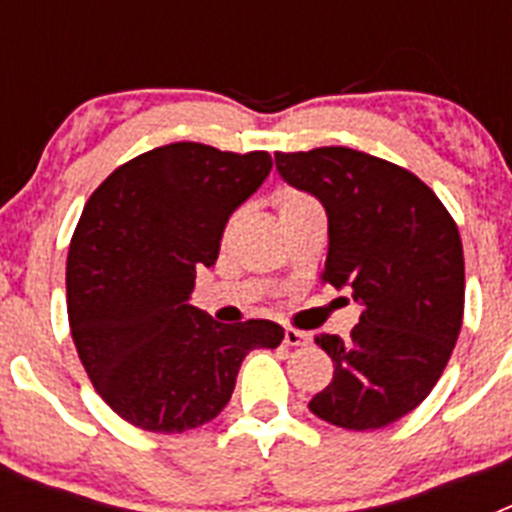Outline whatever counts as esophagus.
I'll use <instances>...</instances> for the list:
<instances>
[{
    "instance_id": "obj_1",
    "label": "esophagus",
    "mask_w": 512,
    "mask_h": 512,
    "mask_svg": "<svg viewBox=\"0 0 512 512\" xmlns=\"http://www.w3.org/2000/svg\"><path fill=\"white\" fill-rule=\"evenodd\" d=\"M307 341H310V336H307V333H302V330H297V328L284 330V343H287V346H305Z\"/></svg>"
}]
</instances>
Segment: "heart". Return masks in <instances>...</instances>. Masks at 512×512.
<instances>
[{
    "mask_svg": "<svg viewBox=\"0 0 512 512\" xmlns=\"http://www.w3.org/2000/svg\"><path fill=\"white\" fill-rule=\"evenodd\" d=\"M277 202H279V210H287V207H295V205H302V202H310V197H305V194L297 192V189H282V192L277 194Z\"/></svg>",
    "mask_w": 512,
    "mask_h": 512,
    "instance_id": "obj_1",
    "label": "heart"
}]
</instances>
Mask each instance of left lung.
<instances>
[{
	"label": "left lung",
	"mask_w": 512,
	"mask_h": 512,
	"mask_svg": "<svg viewBox=\"0 0 512 512\" xmlns=\"http://www.w3.org/2000/svg\"><path fill=\"white\" fill-rule=\"evenodd\" d=\"M287 184L328 215L320 279L361 305L351 338H315L333 379L310 400L318 418L374 431L431 395L464 315V253L454 217L418 176L384 158L328 146L277 153Z\"/></svg>",
	"instance_id": "1"
}]
</instances>
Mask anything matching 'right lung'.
<instances>
[{"mask_svg":"<svg viewBox=\"0 0 512 512\" xmlns=\"http://www.w3.org/2000/svg\"><path fill=\"white\" fill-rule=\"evenodd\" d=\"M271 171L266 151L171 143L112 171L89 197L66 261L71 338L102 400L135 428L182 433L228 405L271 320L217 323L189 305L228 217Z\"/></svg>","mask_w":512,"mask_h":512,"instance_id":"1","label":"right lung"}]
</instances>
